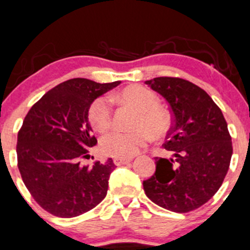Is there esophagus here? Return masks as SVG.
Instances as JSON below:
<instances>
[{
    "label": "esophagus",
    "mask_w": 250,
    "mask_h": 250,
    "mask_svg": "<svg viewBox=\"0 0 250 250\" xmlns=\"http://www.w3.org/2000/svg\"><path fill=\"white\" fill-rule=\"evenodd\" d=\"M132 158H114V164L116 165V167H121V165H125V164H128V163L132 162Z\"/></svg>",
    "instance_id": "obj_1"
}]
</instances>
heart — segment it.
I'll return each mask as SVG.
<instances>
[{"mask_svg":"<svg viewBox=\"0 0 250 250\" xmlns=\"http://www.w3.org/2000/svg\"><path fill=\"white\" fill-rule=\"evenodd\" d=\"M120 99L125 104L134 107L138 116L134 121L135 132L125 133L114 130L101 139V149L104 154L117 158H132L138 154L153 138H163L172 125L170 112L159 106L156 94L144 86H129L120 93ZM88 120L92 127L99 133H104L112 125V107L106 97H99L88 109Z\"/></svg>","mask_w":250,"mask_h":250,"instance_id":"heart-1","label":"heart"}]
</instances>
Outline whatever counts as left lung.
Instances as JSON below:
<instances>
[{
	"label": "left lung",
	"instance_id": "left-lung-1",
	"mask_svg": "<svg viewBox=\"0 0 250 250\" xmlns=\"http://www.w3.org/2000/svg\"><path fill=\"white\" fill-rule=\"evenodd\" d=\"M164 97L172 127L163 146L173 158L156 157V172L144 181L149 200L177 213L206 204L222 186L232 156V143L222 110L199 86L180 78L145 81Z\"/></svg>",
	"mask_w": 250,
	"mask_h": 250
}]
</instances>
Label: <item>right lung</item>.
<instances>
[{
	"label": "right lung",
	"mask_w": 250,
	"mask_h": 250,
	"mask_svg": "<svg viewBox=\"0 0 250 250\" xmlns=\"http://www.w3.org/2000/svg\"><path fill=\"white\" fill-rule=\"evenodd\" d=\"M120 83L70 79L46 92L26 115L18 133V167L31 195L49 213L77 217L106 196L112 159L92 167L80 160L97 144L88 123L91 104Z\"/></svg>",
	"instance_id": "right-lung-1"
}]
</instances>
